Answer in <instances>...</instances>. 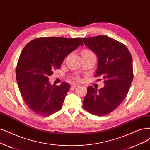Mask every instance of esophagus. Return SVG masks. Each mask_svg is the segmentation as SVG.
Here are the masks:
<instances>
[{
	"mask_svg": "<svg viewBox=\"0 0 150 150\" xmlns=\"http://www.w3.org/2000/svg\"><path fill=\"white\" fill-rule=\"evenodd\" d=\"M79 85H75V84H73L71 85V88H70V90H73L74 89H75V88H76V87H78Z\"/></svg>",
	"mask_w": 150,
	"mask_h": 150,
	"instance_id": "1",
	"label": "esophagus"
}]
</instances>
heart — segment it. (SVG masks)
<instances>
[{
	"mask_svg": "<svg viewBox=\"0 0 150 150\" xmlns=\"http://www.w3.org/2000/svg\"><path fill=\"white\" fill-rule=\"evenodd\" d=\"M91 54H94V53L89 49H85L82 52V55H91ZM73 79L75 80H76V81H80L81 80L80 77L79 75H75L73 77Z\"/></svg>",
	"mask_w": 150,
	"mask_h": 150,
	"instance_id": "obj_1",
	"label": "heart"
}]
</instances>
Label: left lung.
<instances>
[{"instance_id":"1","label":"left lung","mask_w":150,"mask_h":150,"mask_svg":"<svg viewBox=\"0 0 150 150\" xmlns=\"http://www.w3.org/2000/svg\"><path fill=\"white\" fill-rule=\"evenodd\" d=\"M83 40L98 56L95 76L101 77L104 83L99 90L88 87L83 106L90 114L106 115L122 103L129 92L134 78L132 55L124 44L107 36L83 38Z\"/></svg>"}]
</instances>
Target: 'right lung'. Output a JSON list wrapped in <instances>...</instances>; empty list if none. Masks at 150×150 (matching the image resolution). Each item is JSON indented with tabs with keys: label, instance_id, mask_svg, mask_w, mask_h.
Here are the masks:
<instances>
[{
	"label": "right lung",
	"instance_id": "add662e5",
	"mask_svg": "<svg viewBox=\"0 0 150 150\" xmlns=\"http://www.w3.org/2000/svg\"><path fill=\"white\" fill-rule=\"evenodd\" d=\"M79 46H83L80 38L41 37L24 47L16 65V78L22 98L31 111L49 116L62 108L70 85L62 82L52 86L48 76Z\"/></svg>",
	"mask_w": 150,
	"mask_h": 150
}]
</instances>
